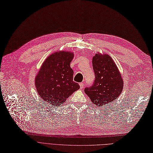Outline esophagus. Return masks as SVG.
<instances>
[{
    "instance_id": "esophagus-1",
    "label": "esophagus",
    "mask_w": 153,
    "mask_h": 153,
    "mask_svg": "<svg viewBox=\"0 0 153 153\" xmlns=\"http://www.w3.org/2000/svg\"><path fill=\"white\" fill-rule=\"evenodd\" d=\"M79 86H80V88H81V89L82 90L83 88H84V83H83V82L79 83Z\"/></svg>"
}]
</instances>
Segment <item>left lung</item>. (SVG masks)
<instances>
[{"mask_svg":"<svg viewBox=\"0 0 153 153\" xmlns=\"http://www.w3.org/2000/svg\"><path fill=\"white\" fill-rule=\"evenodd\" d=\"M92 65L95 79L85 92L97 106H103L120 96L123 88V81L117 67L108 55L96 54Z\"/></svg>","mask_w":153,"mask_h":153,"instance_id":"8db88e82","label":"left lung"}]
</instances>
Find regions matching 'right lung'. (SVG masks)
Wrapping results in <instances>:
<instances>
[{
    "mask_svg": "<svg viewBox=\"0 0 153 153\" xmlns=\"http://www.w3.org/2000/svg\"><path fill=\"white\" fill-rule=\"evenodd\" d=\"M74 55L60 51L52 54L42 63L36 77L39 95L51 106H58L79 89V84L73 81L74 71L71 62Z\"/></svg>",
    "mask_w": 153,
    "mask_h": 153,
    "instance_id": "right-lung-1",
    "label": "right lung"
}]
</instances>
